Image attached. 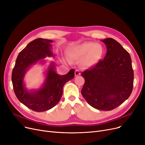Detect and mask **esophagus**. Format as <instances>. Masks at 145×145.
<instances>
[{"label": "esophagus", "mask_w": 145, "mask_h": 145, "mask_svg": "<svg viewBox=\"0 0 145 145\" xmlns=\"http://www.w3.org/2000/svg\"><path fill=\"white\" fill-rule=\"evenodd\" d=\"M81 74L80 72V71L78 70H76L75 71V76H80Z\"/></svg>", "instance_id": "obj_1"}]
</instances>
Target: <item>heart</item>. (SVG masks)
<instances>
[{
  "label": "heart",
  "instance_id": "1",
  "mask_svg": "<svg viewBox=\"0 0 145 145\" xmlns=\"http://www.w3.org/2000/svg\"><path fill=\"white\" fill-rule=\"evenodd\" d=\"M67 54L72 59L81 60L83 67L91 68L102 59L104 48L99 43L86 42L71 46L67 50Z\"/></svg>",
  "mask_w": 145,
  "mask_h": 145
}]
</instances>
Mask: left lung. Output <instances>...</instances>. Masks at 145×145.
Returning a JSON list of instances; mask_svg holds the SVG:
<instances>
[{"mask_svg":"<svg viewBox=\"0 0 145 145\" xmlns=\"http://www.w3.org/2000/svg\"><path fill=\"white\" fill-rule=\"evenodd\" d=\"M107 52L96 65L82 73L84 84L83 97L90 106L102 111H111L121 105L130 96L134 73L128 52L116 40H101Z\"/></svg>","mask_w":145,"mask_h":145,"instance_id":"obj_1","label":"left lung"}]
</instances>
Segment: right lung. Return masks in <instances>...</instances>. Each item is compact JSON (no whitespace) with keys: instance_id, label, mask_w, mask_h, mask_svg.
Segmentation results:
<instances>
[{"instance_id":"1","label":"right lung","mask_w":145,"mask_h":145,"mask_svg":"<svg viewBox=\"0 0 145 145\" xmlns=\"http://www.w3.org/2000/svg\"><path fill=\"white\" fill-rule=\"evenodd\" d=\"M53 42L37 39L29 43L17 56L12 70V82L16 97L34 111L43 112L54 107L61 99L63 86L74 77L73 69L65 75L57 74L55 63L52 61L44 72L45 78L40 88L28 89L25 87L24 78L29 69L37 63L44 64L46 57L56 56L52 51Z\"/></svg>"}]
</instances>
